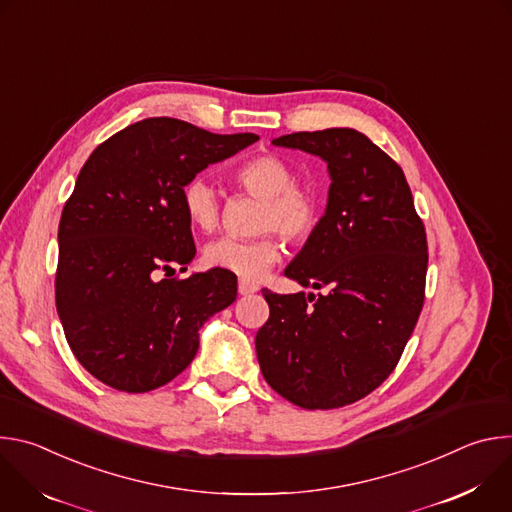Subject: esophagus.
Wrapping results in <instances>:
<instances>
[{
    "label": "esophagus",
    "instance_id": "34e87169",
    "mask_svg": "<svg viewBox=\"0 0 512 512\" xmlns=\"http://www.w3.org/2000/svg\"><path fill=\"white\" fill-rule=\"evenodd\" d=\"M259 287L255 285V283H249V281H245V279H241L239 281V294L241 296H251V294H255Z\"/></svg>",
    "mask_w": 512,
    "mask_h": 512
}]
</instances>
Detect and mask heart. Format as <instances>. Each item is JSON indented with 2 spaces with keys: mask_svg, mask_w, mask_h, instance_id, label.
Listing matches in <instances>:
<instances>
[{
  "mask_svg": "<svg viewBox=\"0 0 512 512\" xmlns=\"http://www.w3.org/2000/svg\"><path fill=\"white\" fill-rule=\"evenodd\" d=\"M235 180L247 192L265 198L259 229L277 231L289 241H304L320 216V200L312 188L296 184V172L277 156H257L245 162ZM182 206L192 227L210 233L221 218V196L204 176H196L182 188ZM281 257V243L267 233L257 239L221 237L204 247V263L225 269L241 279H259Z\"/></svg>",
  "mask_w": 512,
  "mask_h": 512,
  "instance_id": "1",
  "label": "heart"
}]
</instances>
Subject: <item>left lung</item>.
Here are the masks:
<instances>
[{
    "instance_id": "1",
    "label": "left lung",
    "mask_w": 512,
    "mask_h": 512,
    "mask_svg": "<svg viewBox=\"0 0 512 512\" xmlns=\"http://www.w3.org/2000/svg\"><path fill=\"white\" fill-rule=\"evenodd\" d=\"M328 166L324 216L285 277L326 294L263 289L269 320L255 336L265 381L304 409H336L375 391L417 324L427 239L403 170L356 129L271 141Z\"/></svg>"
}]
</instances>
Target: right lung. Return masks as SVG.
Returning a JSON list of instances; mask_svg holds the SVG:
<instances>
[{
    "label": "right lung",
    "mask_w": 512,
    "mask_h": 512,
    "mask_svg": "<svg viewBox=\"0 0 512 512\" xmlns=\"http://www.w3.org/2000/svg\"><path fill=\"white\" fill-rule=\"evenodd\" d=\"M257 139L150 117L89 156L58 225L56 310L72 354L101 383L125 393L170 383L196 356L204 322L237 300L225 269L168 273L196 255L182 188Z\"/></svg>",
    "instance_id": "1"
}]
</instances>
